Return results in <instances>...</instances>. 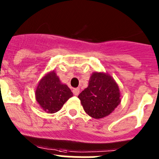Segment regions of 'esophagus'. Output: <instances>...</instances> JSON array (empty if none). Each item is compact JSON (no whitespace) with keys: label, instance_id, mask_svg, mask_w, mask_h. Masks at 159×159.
<instances>
[{"label":"esophagus","instance_id":"esophagus-1","mask_svg":"<svg viewBox=\"0 0 159 159\" xmlns=\"http://www.w3.org/2000/svg\"><path fill=\"white\" fill-rule=\"evenodd\" d=\"M73 94H75V96L79 95V94H80V88H75V89H73Z\"/></svg>","mask_w":159,"mask_h":159}]
</instances>
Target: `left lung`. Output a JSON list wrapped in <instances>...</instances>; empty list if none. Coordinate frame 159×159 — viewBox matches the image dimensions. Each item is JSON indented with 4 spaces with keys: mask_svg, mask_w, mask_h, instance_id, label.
<instances>
[{
    "mask_svg": "<svg viewBox=\"0 0 159 159\" xmlns=\"http://www.w3.org/2000/svg\"><path fill=\"white\" fill-rule=\"evenodd\" d=\"M84 110L90 116L100 119L109 116L120 103L119 87L108 73L93 72L88 87L79 94Z\"/></svg>",
    "mask_w": 159,
    "mask_h": 159,
    "instance_id": "obj_1",
    "label": "left lung"
}]
</instances>
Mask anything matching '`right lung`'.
Returning a JSON list of instances; mask_svg holds the SVG:
<instances>
[{"mask_svg":"<svg viewBox=\"0 0 159 159\" xmlns=\"http://www.w3.org/2000/svg\"><path fill=\"white\" fill-rule=\"evenodd\" d=\"M72 96L73 94L69 87L61 82L55 71L46 74L36 87V101L41 108L48 113L59 111Z\"/></svg>","mask_w":159,"mask_h":159,"instance_id":"obj_1","label":"right lung"}]
</instances>
